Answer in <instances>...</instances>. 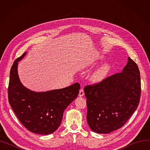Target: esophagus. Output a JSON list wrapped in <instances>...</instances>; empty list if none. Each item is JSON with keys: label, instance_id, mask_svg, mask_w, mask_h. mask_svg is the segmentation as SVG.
Segmentation results:
<instances>
[{"label": "esophagus", "instance_id": "esophagus-1", "mask_svg": "<svg viewBox=\"0 0 150 150\" xmlns=\"http://www.w3.org/2000/svg\"><path fill=\"white\" fill-rule=\"evenodd\" d=\"M84 91L83 89H81L80 91V93H79V96L80 97H83L84 96Z\"/></svg>", "mask_w": 150, "mask_h": 150}]
</instances>
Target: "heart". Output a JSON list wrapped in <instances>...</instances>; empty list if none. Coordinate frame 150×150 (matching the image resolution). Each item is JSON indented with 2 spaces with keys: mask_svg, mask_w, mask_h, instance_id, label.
Segmentation results:
<instances>
[{
  "mask_svg": "<svg viewBox=\"0 0 150 150\" xmlns=\"http://www.w3.org/2000/svg\"><path fill=\"white\" fill-rule=\"evenodd\" d=\"M109 70L110 66L107 63H105L93 71L89 76V80L92 83H100L105 79L109 72Z\"/></svg>",
  "mask_w": 150,
  "mask_h": 150,
  "instance_id": "1",
  "label": "heart"
}]
</instances>
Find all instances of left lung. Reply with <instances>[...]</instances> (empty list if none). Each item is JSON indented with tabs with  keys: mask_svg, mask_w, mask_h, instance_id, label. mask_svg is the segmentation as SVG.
<instances>
[{
	"mask_svg": "<svg viewBox=\"0 0 150 150\" xmlns=\"http://www.w3.org/2000/svg\"><path fill=\"white\" fill-rule=\"evenodd\" d=\"M87 121L93 132L108 134L120 128L138 107L141 93L140 71L129 57L120 73L98 84L86 86Z\"/></svg>",
	"mask_w": 150,
	"mask_h": 150,
	"instance_id": "8db88e82",
	"label": "left lung"
}]
</instances>
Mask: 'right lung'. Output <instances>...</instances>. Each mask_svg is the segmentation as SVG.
<instances>
[{"mask_svg":"<svg viewBox=\"0 0 150 150\" xmlns=\"http://www.w3.org/2000/svg\"><path fill=\"white\" fill-rule=\"evenodd\" d=\"M26 53L16 59L11 67L8 89L9 103L28 130L38 134H50L59 128L64 110L77 97L80 85L75 83L45 92L30 90L22 84L18 72V62Z\"/></svg>","mask_w":150,"mask_h":150,"instance_id":"right-lung-1","label":"right lung"}]
</instances>
